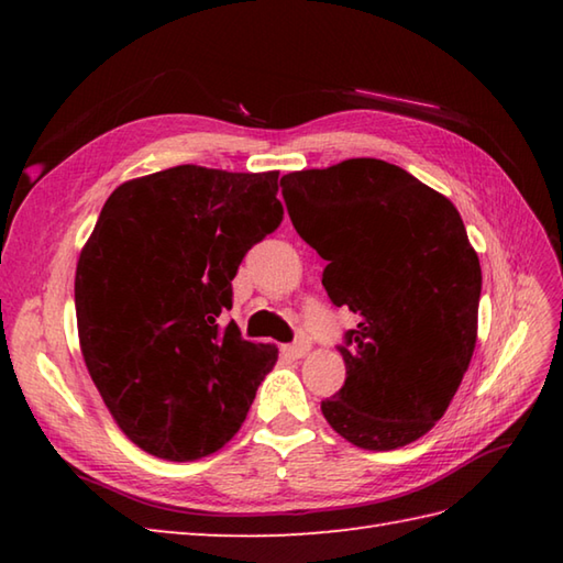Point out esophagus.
Here are the masks:
<instances>
[{
  "mask_svg": "<svg viewBox=\"0 0 563 563\" xmlns=\"http://www.w3.org/2000/svg\"><path fill=\"white\" fill-rule=\"evenodd\" d=\"M283 353L288 355V357H292V361H300V357H305L309 353V343L307 341H297L292 345H285Z\"/></svg>",
  "mask_w": 563,
  "mask_h": 563,
  "instance_id": "1",
  "label": "esophagus"
}]
</instances>
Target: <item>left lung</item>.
Listing matches in <instances>:
<instances>
[{"instance_id": "1", "label": "left lung", "mask_w": 563, "mask_h": 563, "mask_svg": "<svg viewBox=\"0 0 563 563\" xmlns=\"http://www.w3.org/2000/svg\"><path fill=\"white\" fill-rule=\"evenodd\" d=\"M280 186L297 234L329 261L331 302L361 319L339 345L345 382L321 413L355 448L409 445L448 411L476 345L482 266L460 212L369 157Z\"/></svg>"}]
</instances>
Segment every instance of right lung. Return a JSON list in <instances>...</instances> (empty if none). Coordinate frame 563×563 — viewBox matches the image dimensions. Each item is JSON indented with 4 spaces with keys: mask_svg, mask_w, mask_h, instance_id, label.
<instances>
[{
    "mask_svg": "<svg viewBox=\"0 0 563 563\" xmlns=\"http://www.w3.org/2000/svg\"><path fill=\"white\" fill-rule=\"evenodd\" d=\"M275 194L278 172L181 164L118 186L81 249L84 363L118 428L154 457L220 450L278 361L275 345L218 324L239 263L283 222Z\"/></svg>",
    "mask_w": 563,
    "mask_h": 563,
    "instance_id": "obj_1",
    "label": "right lung"
}]
</instances>
